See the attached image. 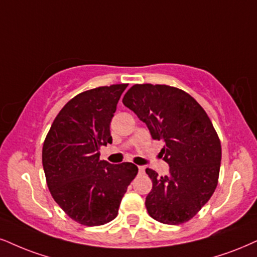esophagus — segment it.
Returning a JSON list of instances; mask_svg holds the SVG:
<instances>
[{
    "label": "esophagus",
    "mask_w": 257,
    "mask_h": 257,
    "mask_svg": "<svg viewBox=\"0 0 257 257\" xmlns=\"http://www.w3.org/2000/svg\"><path fill=\"white\" fill-rule=\"evenodd\" d=\"M138 170H139V173H144L145 168L143 166H138Z\"/></svg>",
    "instance_id": "34e87169"
}]
</instances>
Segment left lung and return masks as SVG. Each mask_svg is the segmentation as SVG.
<instances>
[{"mask_svg":"<svg viewBox=\"0 0 257 257\" xmlns=\"http://www.w3.org/2000/svg\"><path fill=\"white\" fill-rule=\"evenodd\" d=\"M122 103L145 122L169 173L145 172L153 189L145 199L151 217L163 224L188 221L210 200L218 183L221 147L204 108L186 91L166 84H135Z\"/></svg>","mask_w":257,"mask_h":257,"instance_id":"obj_1","label":"left lung"}]
</instances>
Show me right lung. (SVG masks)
<instances>
[{
  "label": "right lung",
  "instance_id": "right-lung-1",
  "mask_svg": "<svg viewBox=\"0 0 257 257\" xmlns=\"http://www.w3.org/2000/svg\"><path fill=\"white\" fill-rule=\"evenodd\" d=\"M127 84L99 87L76 95L63 107L46 136L43 168L59 207L82 225L97 226L118 216L135 164L100 161V147L112 143L109 125Z\"/></svg>",
  "mask_w": 257,
  "mask_h": 257
}]
</instances>
